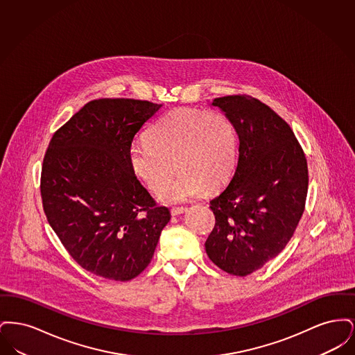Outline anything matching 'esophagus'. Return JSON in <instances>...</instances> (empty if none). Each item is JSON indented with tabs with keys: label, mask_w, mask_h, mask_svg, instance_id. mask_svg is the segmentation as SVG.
Masks as SVG:
<instances>
[{
	"label": "esophagus",
	"mask_w": 355,
	"mask_h": 355,
	"mask_svg": "<svg viewBox=\"0 0 355 355\" xmlns=\"http://www.w3.org/2000/svg\"><path fill=\"white\" fill-rule=\"evenodd\" d=\"M186 210H187V207L185 206H174V207H171L170 213H171V216H180V214L185 213Z\"/></svg>",
	"instance_id": "1"
}]
</instances>
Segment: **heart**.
I'll return each mask as SVG.
<instances>
[{"instance_id":"heart-1","label":"heart","mask_w":355,"mask_h":355,"mask_svg":"<svg viewBox=\"0 0 355 355\" xmlns=\"http://www.w3.org/2000/svg\"><path fill=\"white\" fill-rule=\"evenodd\" d=\"M236 128L226 114L180 107L158 119L148 139L130 146L129 162L148 189L162 187V202H182L205 187L214 190L229 181L236 168ZM174 163L180 173L167 183Z\"/></svg>"}]
</instances>
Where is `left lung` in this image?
Instances as JSON below:
<instances>
[{
    "instance_id": "obj_1",
    "label": "left lung",
    "mask_w": 355,
    "mask_h": 355,
    "mask_svg": "<svg viewBox=\"0 0 355 355\" xmlns=\"http://www.w3.org/2000/svg\"><path fill=\"white\" fill-rule=\"evenodd\" d=\"M239 138L230 184L210 201L216 225L205 242L209 258L232 275L263 268L286 248L302 218L309 187L304 149L286 121L242 94L216 98Z\"/></svg>"
}]
</instances>
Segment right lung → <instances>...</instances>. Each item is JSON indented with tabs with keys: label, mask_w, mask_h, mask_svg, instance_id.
Returning <instances> with one entry per match:
<instances>
[{
	"label": "right lung",
	"mask_w": 355,
	"mask_h": 355,
	"mask_svg": "<svg viewBox=\"0 0 355 355\" xmlns=\"http://www.w3.org/2000/svg\"><path fill=\"white\" fill-rule=\"evenodd\" d=\"M162 105L133 98L87 102L51 137L41 198L51 229L85 270L130 281L148 268L168 207L158 206L129 162L135 135Z\"/></svg>",
	"instance_id": "right-lung-1"
}]
</instances>
